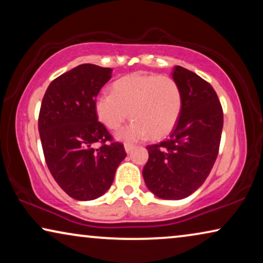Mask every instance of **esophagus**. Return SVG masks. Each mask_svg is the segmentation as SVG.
<instances>
[{"instance_id": "esophagus-1", "label": "esophagus", "mask_w": 263, "mask_h": 263, "mask_svg": "<svg viewBox=\"0 0 263 263\" xmlns=\"http://www.w3.org/2000/svg\"><path fill=\"white\" fill-rule=\"evenodd\" d=\"M133 148H134V145H133V143H124V149L127 153H130Z\"/></svg>"}]
</instances>
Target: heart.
<instances>
[{
	"label": "heart",
	"mask_w": 263,
	"mask_h": 263,
	"mask_svg": "<svg viewBox=\"0 0 263 263\" xmlns=\"http://www.w3.org/2000/svg\"><path fill=\"white\" fill-rule=\"evenodd\" d=\"M183 97L177 82L167 75L134 73L114 82L111 93L102 92L95 100L100 123L116 130L130 116L134 118L117 133L124 141L151 135L161 139L170 134L182 112Z\"/></svg>",
	"instance_id": "obj_1"
}]
</instances>
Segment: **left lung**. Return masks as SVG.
Here are the masks:
<instances>
[{"instance_id": "1", "label": "left lung", "mask_w": 263, "mask_h": 263, "mask_svg": "<svg viewBox=\"0 0 263 263\" xmlns=\"http://www.w3.org/2000/svg\"><path fill=\"white\" fill-rule=\"evenodd\" d=\"M172 78L182 91L181 116L170 138L147 146L148 161L142 176L156 196L181 200L210 175L218 157L224 115L217 93L199 75L176 66Z\"/></svg>"}]
</instances>
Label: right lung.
<instances>
[{"label": "right lung", "instance_id": "obj_1", "mask_svg": "<svg viewBox=\"0 0 263 263\" xmlns=\"http://www.w3.org/2000/svg\"><path fill=\"white\" fill-rule=\"evenodd\" d=\"M111 68L80 64L46 89L39 111L38 130L52 177L70 197L98 199L114 182L124 159V147L98 122L95 100L111 79ZM102 143L96 150L93 145Z\"/></svg>", "mask_w": 263, "mask_h": 263}]
</instances>
